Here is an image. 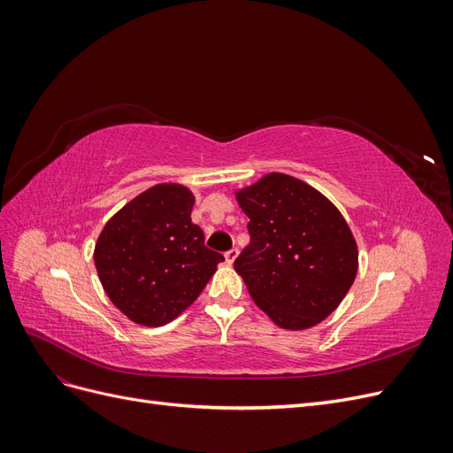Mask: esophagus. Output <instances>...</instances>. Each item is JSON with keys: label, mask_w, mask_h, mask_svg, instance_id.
Listing matches in <instances>:
<instances>
[{"label": "esophagus", "mask_w": 453, "mask_h": 453, "mask_svg": "<svg viewBox=\"0 0 453 453\" xmlns=\"http://www.w3.org/2000/svg\"><path fill=\"white\" fill-rule=\"evenodd\" d=\"M238 258V250L236 248H232L230 251H226L225 253V260H226V265H234V260Z\"/></svg>", "instance_id": "esophagus-1"}]
</instances>
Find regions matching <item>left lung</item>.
I'll return each instance as SVG.
<instances>
[{
	"label": "left lung",
	"mask_w": 453,
	"mask_h": 453,
	"mask_svg": "<svg viewBox=\"0 0 453 453\" xmlns=\"http://www.w3.org/2000/svg\"><path fill=\"white\" fill-rule=\"evenodd\" d=\"M251 242L234 260L245 287L287 331L326 319L357 276L359 251L336 205L293 175L272 172L236 190Z\"/></svg>",
	"instance_id": "8db88e82"
}]
</instances>
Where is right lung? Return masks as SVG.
<instances>
[{
	"label": "right lung",
	"instance_id": "add662e5",
	"mask_svg": "<svg viewBox=\"0 0 453 453\" xmlns=\"http://www.w3.org/2000/svg\"><path fill=\"white\" fill-rule=\"evenodd\" d=\"M195 195L158 183L130 200L100 232L94 265L109 300L134 323L162 326L195 303L225 257L190 221Z\"/></svg>",
	"mask_w": 453,
	"mask_h": 453
}]
</instances>
